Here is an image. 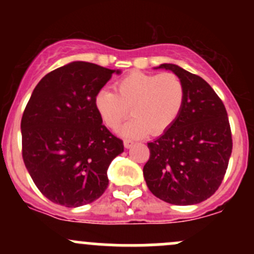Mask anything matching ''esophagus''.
<instances>
[{"label": "esophagus", "mask_w": 254, "mask_h": 254, "mask_svg": "<svg viewBox=\"0 0 254 254\" xmlns=\"http://www.w3.org/2000/svg\"><path fill=\"white\" fill-rule=\"evenodd\" d=\"M132 145H134V141H132V140H130V139H125L124 140V146L127 148H130Z\"/></svg>", "instance_id": "1"}]
</instances>
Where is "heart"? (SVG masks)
<instances>
[{
    "label": "heart",
    "instance_id": "obj_1",
    "mask_svg": "<svg viewBox=\"0 0 254 254\" xmlns=\"http://www.w3.org/2000/svg\"><path fill=\"white\" fill-rule=\"evenodd\" d=\"M114 91L101 89L94 96V107L102 122L115 130L134 115L122 129L125 136L161 135L170 129L181 114L186 87L173 72L145 73L134 71L114 83Z\"/></svg>",
    "mask_w": 254,
    "mask_h": 254
}]
</instances>
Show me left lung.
I'll list each match as a JSON object with an SVG mask.
<instances>
[{
	"instance_id": "obj_1",
	"label": "left lung",
	"mask_w": 254,
	"mask_h": 254,
	"mask_svg": "<svg viewBox=\"0 0 254 254\" xmlns=\"http://www.w3.org/2000/svg\"><path fill=\"white\" fill-rule=\"evenodd\" d=\"M160 67L178 75L186 98L175 124L148 142L143 177L155 196L175 205L206 200L219 189L232 152L226 108L205 79L173 64Z\"/></svg>"
}]
</instances>
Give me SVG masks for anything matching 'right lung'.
<instances>
[{
  "label": "right lung",
  "mask_w": 254,
  "mask_h": 254,
  "mask_svg": "<svg viewBox=\"0 0 254 254\" xmlns=\"http://www.w3.org/2000/svg\"><path fill=\"white\" fill-rule=\"evenodd\" d=\"M113 72L83 61L67 64L40 79L25 106L22 157L37 188L53 203L84 205L108 187L107 171L124 143L103 125L94 96Z\"/></svg>",
  "instance_id": "1"
}]
</instances>
